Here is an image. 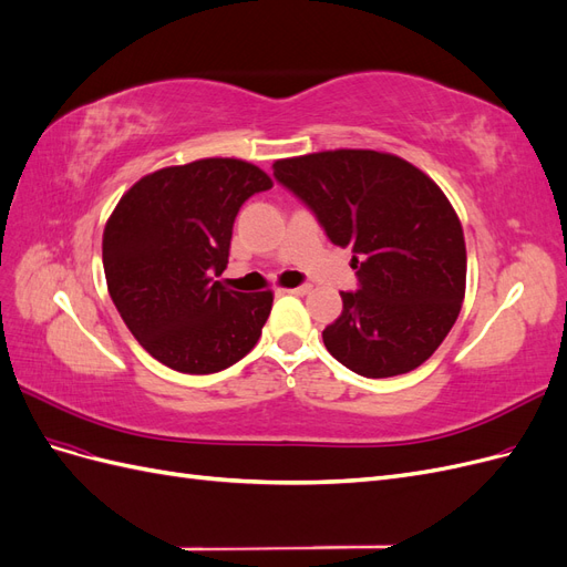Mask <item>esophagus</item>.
<instances>
[{
	"mask_svg": "<svg viewBox=\"0 0 567 567\" xmlns=\"http://www.w3.org/2000/svg\"><path fill=\"white\" fill-rule=\"evenodd\" d=\"M310 288H312V286H298V288H288L286 293H293V296H307V293H310Z\"/></svg>",
	"mask_w": 567,
	"mask_h": 567,
	"instance_id": "obj_1",
	"label": "esophagus"
}]
</instances>
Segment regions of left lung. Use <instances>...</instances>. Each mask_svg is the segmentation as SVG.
I'll return each instance as SVG.
<instances>
[{"label": "left lung", "instance_id": "obj_1", "mask_svg": "<svg viewBox=\"0 0 567 567\" xmlns=\"http://www.w3.org/2000/svg\"><path fill=\"white\" fill-rule=\"evenodd\" d=\"M331 244L352 248L359 288L321 338L342 367L390 379L447 338L466 293V241L442 188L381 151L338 148L274 163Z\"/></svg>", "mask_w": 567, "mask_h": 567}]
</instances>
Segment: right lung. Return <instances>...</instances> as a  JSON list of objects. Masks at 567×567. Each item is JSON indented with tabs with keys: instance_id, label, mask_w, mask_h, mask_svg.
Wrapping results in <instances>:
<instances>
[{
	"instance_id": "1",
	"label": "right lung",
	"mask_w": 567,
	"mask_h": 567,
	"mask_svg": "<svg viewBox=\"0 0 567 567\" xmlns=\"http://www.w3.org/2000/svg\"><path fill=\"white\" fill-rule=\"evenodd\" d=\"M267 188L252 163L203 158L142 177L115 205L104 229L109 293L161 364L217 373L260 340L271 290L238 293L213 277L227 269L241 205Z\"/></svg>"
}]
</instances>
